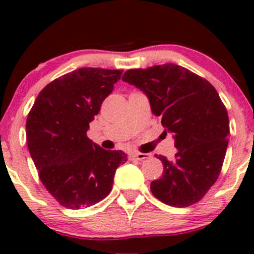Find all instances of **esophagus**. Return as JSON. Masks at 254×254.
<instances>
[{
    "label": "esophagus",
    "mask_w": 254,
    "mask_h": 254,
    "mask_svg": "<svg viewBox=\"0 0 254 254\" xmlns=\"http://www.w3.org/2000/svg\"><path fill=\"white\" fill-rule=\"evenodd\" d=\"M130 160L131 161H142V160H145L149 157V154L144 153H132L130 154Z\"/></svg>",
    "instance_id": "1"
}]
</instances>
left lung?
<instances>
[{"label": "left lung", "instance_id": "1", "mask_svg": "<svg viewBox=\"0 0 254 254\" xmlns=\"http://www.w3.org/2000/svg\"><path fill=\"white\" fill-rule=\"evenodd\" d=\"M122 80L149 99L151 112L173 133L174 161L159 155L164 173L150 184L157 199L176 208L199 202L216 183L228 147L229 118L212 84L177 64L130 69Z\"/></svg>", "mask_w": 254, "mask_h": 254}]
</instances>
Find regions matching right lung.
Here are the masks:
<instances>
[{"instance_id": "right-lung-1", "label": "right lung", "mask_w": 254, "mask_h": 254, "mask_svg": "<svg viewBox=\"0 0 254 254\" xmlns=\"http://www.w3.org/2000/svg\"><path fill=\"white\" fill-rule=\"evenodd\" d=\"M122 70L81 68L38 94L26 122L30 154L46 190L61 205L88 208L109 196L122 150H105L87 137L89 123Z\"/></svg>"}]
</instances>
